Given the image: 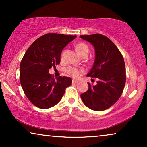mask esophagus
Instances as JSON below:
<instances>
[{"instance_id":"34e87169","label":"esophagus","mask_w":147,"mask_h":147,"mask_svg":"<svg viewBox=\"0 0 147 147\" xmlns=\"http://www.w3.org/2000/svg\"><path fill=\"white\" fill-rule=\"evenodd\" d=\"M78 82H79V81H78V80H74V79L72 80V83H74V84H78Z\"/></svg>"}]
</instances>
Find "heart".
<instances>
[{
    "label": "heart",
    "instance_id": "b5f03b06",
    "mask_svg": "<svg viewBox=\"0 0 147 147\" xmlns=\"http://www.w3.org/2000/svg\"><path fill=\"white\" fill-rule=\"evenodd\" d=\"M76 49L78 54L81 56H82L85 53H88V52H89V47L84 43H78L76 44ZM83 71L84 70L82 69H78V68L74 67H69L66 69V72L69 76H71L74 78H78Z\"/></svg>",
    "mask_w": 147,
    "mask_h": 147
}]
</instances>
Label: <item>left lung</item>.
<instances>
[{"label": "left lung", "mask_w": 147, "mask_h": 147, "mask_svg": "<svg viewBox=\"0 0 147 147\" xmlns=\"http://www.w3.org/2000/svg\"><path fill=\"white\" fill-rule=\"evenodd\" d=\"M95 48L96 59L88 76L98 78L95 86L88 83L87 92L81 94L84 104L95 111H103L116 103L126 83L124 58L113 42L101 34L80 35Z\"/></svg>", "instance_id": "obj_1"}]
</instances>
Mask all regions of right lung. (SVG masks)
<instances>
[{
    "label": "right lung",
    "instance_id": "add662e5",
    "mask_svg": "<svg viewBox=\"0 0 147 147\" xmlns=\"http://www.w3.org/2000/svg\"><path fill=\"white\" fill-rule=\"evenodd\" d=\"M76 35L47 33L35 40L24 55L20 64V82L23 92L32 104L47 109L59 102L71 78L59 76L57 80L49 69L59 65L62 49Z\"/></svg>",
    "mask_w": 147,
    "mask_h": 147
}]
</instances>
